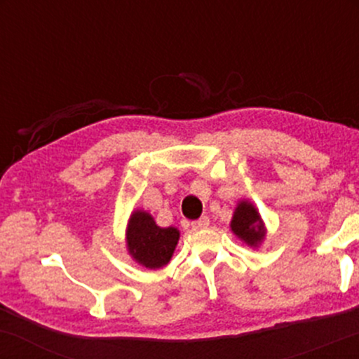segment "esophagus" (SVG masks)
I'll list each match as a JSON object with an SVG mask.
<instances>
[{
    "mask_svg": "<svg viewBox=\"0 0 359 359\" xmlns=\"http://www.w3.org/2000/svg\"><path fill=\"white\" fill-rule=\"evenodd\" d=\"M208 226H209V217L208 216H203L201 219L191 222L192 229H203V228H208Z\"/></svg>",
    "mask_w": 359,
    "mask_h": 359,
    "instance_id": "obj_1",
    "label": "esophagus"
}]
</instances>
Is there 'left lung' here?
Masks as SVG:
<instances>
[{"label": "left lung", "mask_w": 359, "mask_h": 359, "mask_svg": "<svg viewBox=\"0 0 359 359\" xmlns=\"http://www.w3.org/2000/svg\"><path fill=\"white\" fill-rule=\"evenodd\" d=\"M233 233L248 246H258L265 238V226L253 204L241 201L236 205L231 219Z\"/></svg>", "instance_id": "obj_1"}]
</instances>
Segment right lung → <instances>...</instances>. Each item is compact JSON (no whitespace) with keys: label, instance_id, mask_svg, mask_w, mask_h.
<instances>
[{"label":"right lung","instance_id":"1","mask_svg":"<svg viewBox=\"0 0 359 359\" xmlns=\"http://www.w3.org/2000/svg\"><path fill=\"white\" fill-rule=\"evenodd\" d=\"M179 236L177 228H160L148 212L133 211L128 222L126 246L135 262L155 270L170 262Z\"/></svg>","mask_w":359,"mask_h":359}]
</instances>
